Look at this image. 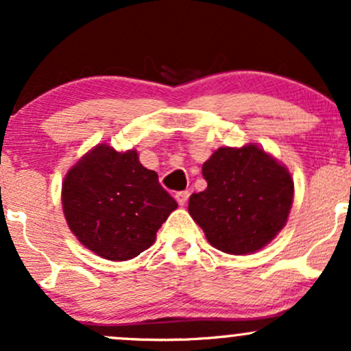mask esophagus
<instances>
[{"mask_svg": "<svg viewBox=\"0 0 351 351\" xmlns=\"http://www.w3.org/2000/svg\"><path fill=\"white\" fill-rule=\"evenodd\" d=\"M175 198H176V201H178L180 206H184V204H186L188 198H189V191H180V193H176Z\"/></svg>", "mask_w": 351, "mask_h": 351, "instance_id": "34e87169", "label": "esophagus"}]
</instances>
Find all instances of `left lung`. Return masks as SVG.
<instances>
[{
    "label": "left lung",
    "instance_id": "obj_1",
    "mask_svg": "<svg viewBox=\"0 0 351 351\" xmlns=\"http://www.w3.org/2000/svg\"><path fill=\"white\" fill-rule=\"evenodd\" d=\"M203 176L208 188L189 196L188 213L213 247L234 256L257 252L287 223L292 175L259 145L217 148L203 163Z\"/></svg>",
    "mask_w": 351,
    "mask_h": 351
}]
</instances>
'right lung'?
I'll list each match as a JSON object with an SVG mask.
<instances>
[{"label": "right lung", "instance_id": "right-lung-1", "mask_svg": "<svg viewBox=\"0 0 351 351\" xmlns=\"http://www.w3.org/2000/svg\"><path fill=\"white\" fill-rule=\"evenodd\" d=\"M62 211L79 243L107 261L134 259L178 208L138 152L95 145L62 181Z\"/></svg>", "mask_w": 351, "mask_h": 351}]
</instances>
